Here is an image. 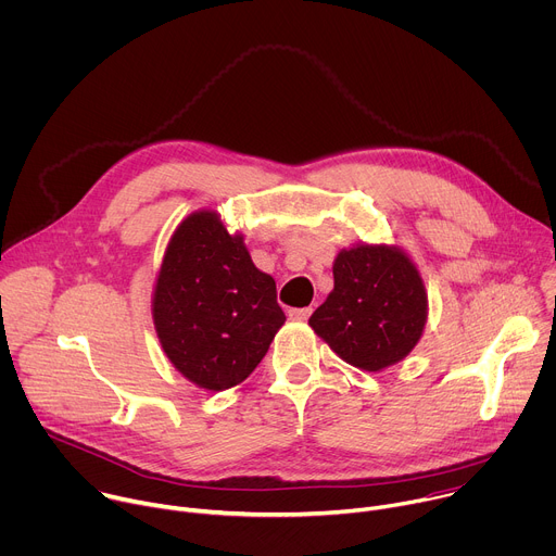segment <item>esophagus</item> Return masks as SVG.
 I'll list each match as a JSON object with an SVG mask.
<instances>
[{"label":"esophagus","mask_w":556,"mask_h":556,"mask_svg":"<svg viewBox=\"0 0 556 556\" xmlns=\"http://www.w3.org/2000/svg\"><path fill=\"white\" fill-rule=\"evenodd\" d=\"M311 313H313L311 306H304V308H289V317H291L293 321H306Z\"/></svg>","instance_id":"obj_1"}]
</instances>
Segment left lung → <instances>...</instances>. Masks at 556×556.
<instances>
[{
	"label": "left lung",
	"mask_w": 556,
	"mask_h": 556,
	"mask_svg": "<svg viewBox=\"0 0 556 556\" xmlns=\"http://www.w3.org/2000/svg\"><path fill=\"white\" fill-rule=\"evenodd\" d=\"M336 287L308 324L346 364L379 372L405 359L427 321V293L399 248L355 245L332 263Z\"/></svg>",
	"instance_id": "1"
}]
</instances>
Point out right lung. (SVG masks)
I'll use <instances>...</instances> for the list:
<instances>
[{
  "instance_id": "add662e5",
  "label": "right lung",
  "mask_w": 556,
  "mask_h": 556,
  "mask_svg": "<svg viewBox=\"0 0 556 556\" xmlns=\"http://www.w3.org/2000/svg\"><path fill=\"white\" fill-rule=\"evenodd\" d=\"M285 319L274 278L256 269L241 235H230L212 210L181 220L157 274L153 321L188 381L210 392L239 386Z\"/></svg>"
}]
</instances>
